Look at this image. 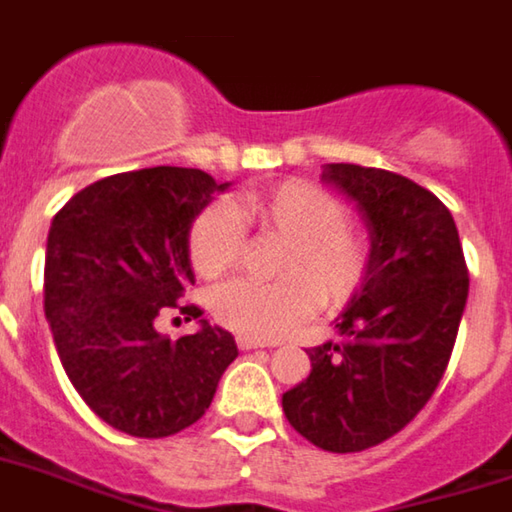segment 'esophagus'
<instances>
[{
	"label": "esophagus",
	"instance_id": "1",
	"mask_svg": "<svg viewBox=\"0 0 512 512\" xmlns=\"http://www.w3.org/2000/svg\"><path fill=\"white\" fill-rule=\"evenodd\" d=\"M235 341H238V348H241V351H251V348L271 346V343L259 341V338H248V336H238V338H235Z\"/></svg>",
	"mask_w": 512,
	"mask_h": 512
}]
</instances>
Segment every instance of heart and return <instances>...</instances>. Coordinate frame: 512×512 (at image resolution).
<instances>
[{"label": "heart", "mask_w": 512, "mask_h": 512, "mask_svg": "<svg viewBox=\"0 0 512 512\" xmlns=\"http://www.w3.org/2000/svg\"><path fill=\"white\" fill-rule=\"evenodd\" d=\"M241 222L287 241L279 282L235 279L212 295L215 318L241 336L259 341L282 336L315 310L318 297L330 307L343 305L364 282L366 238L343 220V207L333 194L302 179L248 192L230 207L215 202L194 217L189 259L200 277H223L238 264Z\"/></svg>", "instance_id": "1"}]
</instances>
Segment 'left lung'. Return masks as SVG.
Wrapping results in <instances>:
<instances>
[{
    "label": "left lung",
    "mask_w": 512,
    "mask_h": 512,
    "mask_svg": "<svg viewBox=\"0 0 512 512\" xmlns=\"http://www.w3.org/2000/svg\"><path fill=\"white\" fill-rule=\"evenodd\" d=\"M325 184L369 230L361 289L336 318V341L307 348L310 377L282 395L289 425L333 454L402 431L441 382L469 295L454 217L436 194L384 169L325 164Z\"/></svg>",
    "instance_id": "left-lung-1"
}]
</instances>
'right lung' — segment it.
Here are the masks:
<instances>
[{
  "label": "right lung",
  "mask_w": 512,
  "mask_h": 512,
  "mask_svg": "<svg viewBox=\"0 0 512 512\" xmlns=\"http://www.w3.org/2000/svg\"><path fill=\"white\" fill-rule=\"evenodd\" d=\"M200 169L153 166L89 184L53 217L45 246V318L71 384L107 425L164 438L197 423L238 356L228 330L158 333L161 312L200 318L189 230L225 192Z\"/></svg>",
  "instance_id": "obj_1"
}]
</instances>
